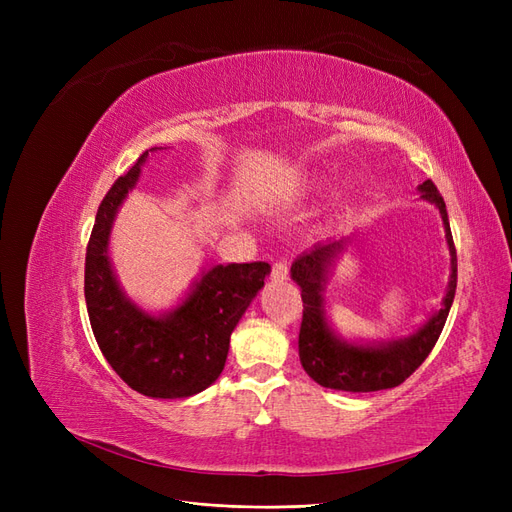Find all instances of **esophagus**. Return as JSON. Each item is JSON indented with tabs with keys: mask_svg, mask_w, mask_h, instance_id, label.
<instances>
[{
	"mask_svg": "<svg viewBox=\"0 0 512 512\" xmlns=\"http://www.w3.org/2000/svg\"><path fill=\"white\" fill-rule=\"evenodd\" d=\"M271 277H273V280H286V277H288V262L286 260L273 262Z\"/></svg>",
	"mask_w": 512,
	"mask_h": 512,
	"instance_id": "34e87169",
	"label": "esophagus"
}]
</instances>
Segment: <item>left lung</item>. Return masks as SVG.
<instances>
[{
	"instance_id": "8db88e82",
	"label": "left lung",
	"mask_w": 512,
	"mask_h": 512,
	"mask_svg": "<svg viewBox=\"0 0 512 512\" xmlns=\"http://www.w3.org/2000/svg\"><path fill=\"white\" fill-rule=\"evenodd\" d=\"M423 198L436 205L442 213V222L446 228L448 250H451V282L444 297V307L433 316L416 335L401 339L378 348L350 346L339 342L329 331L327 318H324L322 305V282L324 271L335 254L342 250L344 241H331L327 245H316L314 250L303 252L292 262V280L301 286L303 299V320L299 329V359L303 369L320 386L350 393H369L399 386L414 371L423 365L429 352L436 346L438 337L444 329V322L451 312L457 288V250L448 224L444 198L440 196L436 183L427 179L421 185Z\"/></svg>"
}]
</instances>
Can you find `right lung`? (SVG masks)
<instances>
[{
  "label": "right lung",
  "instance_id": "1",
  "mask_svg": "<svg viewBox=\"0 0 512 512\" xmlns=\"http://www.w3.org/2000/svg\"><path fill=\"white\" fill-rule=\"evenodd\" d=\"M149 151L111 185L98 207L85 254V301L91 331L117 376L147 397L179 399L218 380L230 333L265 286L271 267L269 262L213 267L181 307L160 318L147 316L123 297L108 265V230Z\"/></svg>",
  "mask_w": 512,
  "mask_h": 512
}]
</instances>
